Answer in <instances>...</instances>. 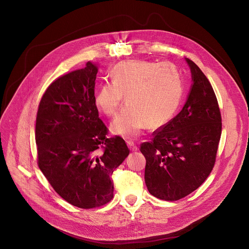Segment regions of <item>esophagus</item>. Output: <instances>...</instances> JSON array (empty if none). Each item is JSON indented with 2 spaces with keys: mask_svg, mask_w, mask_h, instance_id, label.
Returning a JSON list of instances; mask_svg holds the SVG:
<instances>
[{
  "mask_svg": "<svg viewBox=\"0 0 249 249\" xmlns=\"http://www.w3.org/2000/svg\"><path fill=\"white\" fill-rule=\"evenodd\" d=\"M127 145H128V147H129V149L131 151H137V150H138V145L134 141H132V140H128L127 141Z\"/></svg>",
  "mask_w": 249,
  "mask_h": 249,
  "instance_id": "obj_1",
  "label": "esophagus"
}]
</instances>
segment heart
<instances>
[{
    "mask_svg": "<svg viewBox=\"0 0 249 249\" xmlns=\"http://www.w3.org/2000/svg\"><path fill=\"white\" fill-rule=\"evenodd\" d=\"M111 82L102 84L94 95L95 107L112 116L111 132L136 138L147 127L158 129L175 115L183 94V81L178 68L169 62L133 60L118 63L111 72Z\"/></svg>",
    "mask_w": 249,
    "mask_h": 249,
    "instance_id": "heart-1",
    "label": "heart"
}]
</instances>
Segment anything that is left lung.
Listing matches in <instances>:
<instances>
[{"instance_id": "1", "label": "left lung", "mask_w": 249, "mask_h": 249, "mask_svg": "<svg viewBox=\"0 0 249 249\" xmlns=\"http://www.w3.org/2000/svg\"><path fill=\"white\" fill-rule=\"evenodd\" d=\"M185 60L193 84L184 107L154 133L152 141L140 145L148 191L170 201L188 196L205 181L215 165L221 135L214 89L193 61Z\"/></svg>"}]
</instances>
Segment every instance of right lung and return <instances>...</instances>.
I'll return each mask as SVG.
<instances>
[{
  "instance_id": "obj_1",
  "label": "right lung",
  "mask_w": 249,
  "mask_h": 249,
  "mask_svg": "<svg viewBox=\"0 0 249 249\" xmlns=\"http://www.w3.org/2000/svg\"><path fill=\"white\" fill-rule=\"evenodd\" d=\"M97 67L60 76L43 94L36 116L38 166L56 193L83 209L105 205L113 197L111 175L130 150L108 128L94 105Z\"/></svg>"
}]
</instances>
